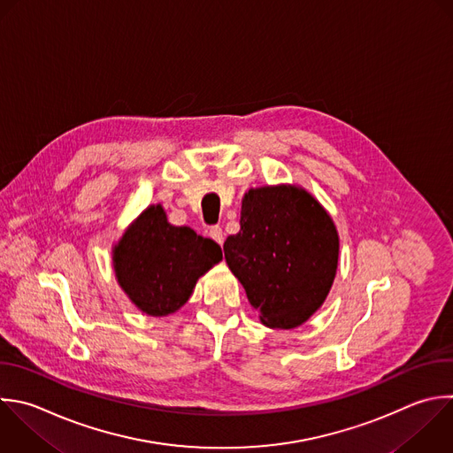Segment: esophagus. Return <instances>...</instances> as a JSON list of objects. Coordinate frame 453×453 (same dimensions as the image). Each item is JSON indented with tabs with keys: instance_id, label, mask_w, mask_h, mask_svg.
I'll return each mask as SVG.
<instances>
[{
	"instance_id": "obj_1",
	"label": "esophagus",
	"mask_w": 453,
	"mask_h": 453,
	"mask_svg": "<svg viewBox=\"0 0 453 453\" xmlns=\"http://www.w3.org/2000/svg\"><path fill=\"white\" fill-rule=\"evenodd\" d=\"M209 237L214 239L218 244H223V241H225V234H223L221 226H212V228H209Z\"/></svg>"
}]
</instances>
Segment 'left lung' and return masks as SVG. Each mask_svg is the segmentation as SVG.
<instances>
[{
	"instance_id": "obj_1",
	"label": "left lung",
	"mask_w": 453,
	"mask_h": 453,
	"mask_svg": "<svg viewBox=\"0 0 453 453\" xmlns=\"http://www.w3.org/2000/svg\"><path fill=\"white\" fill-rule=\"evenodd\" d=\"M223 250L260 322L294 329L324 304L336 276L340 239L311 193L278 184L244 193L241 230L226 237Z\"/></svg>"
}]
</instances>
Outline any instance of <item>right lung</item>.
Instances as JSON below:
<instances>
[{"label": "right lung", "mask_w": 453, "mask_h": 453, "mask_svg": "<svg viewBox=\"0 0 453 453\" xmlns=\"http://www.w3.org/2000/svg\"><path fill=\"white\" fill-rule=\"evenodd\" d=\"M113 269L131 303L150 317L182 308L195 285L221 262L218 242L168 223L161 203L149 205L113 246Z\"/></svg>", "instance_id": "right-lung-1"}]
</instances>
